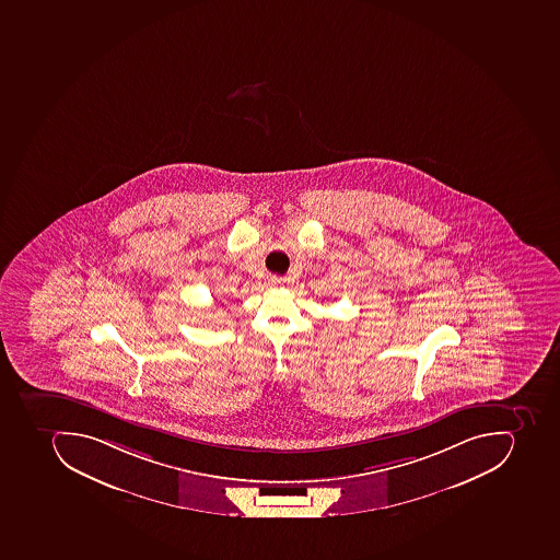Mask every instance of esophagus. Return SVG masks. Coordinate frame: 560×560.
Returning a JSON list of instances; mask_svg holds the SVG:
<instances>
[{"mask_svg": "<svg viewBox=\"0 0 560 560\" xmlns=\"http://www.w3.org/2000/svg\"><path fill=\"white\" fill-rule=\"evenodd\" d=\"M282 282H284V279L278 278V276H270V278L267 279V284H269L270 288L282 287Z\"/></svg>", "mask_w": 560, "mask_h": 560, "instance_id": "esophagus-1", "label": "esophagus"}]
</instances>
